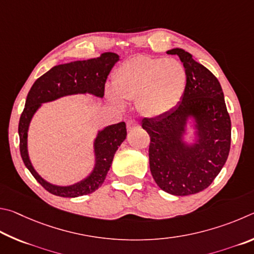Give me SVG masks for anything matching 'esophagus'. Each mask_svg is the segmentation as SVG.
<instances>
[{
	"label": "esophagus",
	"mask_w": 254,
	"mask_h": 254,
	"mask_svg": "<svg viewBox=\"0 0 254 254\" xmlns=\"http://www.w3.org/2000/svg\"><path fill=\"white\" fill-rule=\"evenodd\" d=\"M137 128H139V123L137 122L135 119H129L127 122V129L131 131V130H135Z\"/></svg>",
	"instance_id": "34e87169"
}]
</instances>
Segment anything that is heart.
<instances>
[{
    "mask_svg": "<svg viewBox=\"0 0 254 254\" xmlns=\"http://www.w3.org/2000/svg\"><path fill=\"white\" fill-rule=\"evenodd\" d=\"M186 83L188 75L180 61L137 56L115 71V92L108 95L116 104H120V98L136 100L137 108L146 117H161L179 104Z\"/></svg>",
    "mask_w": 254,
    "mask_h": 254,
    "instance_id": "heart-1",
    "label": "heart"
}]
</instances>
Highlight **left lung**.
Instances as JSON below:
<instances>
[{
  "label": "left lung",
  "instance_id": "left-lung-1",
  "mask_svg": "<svg viewBox=\"0 0 254 254\" xmlns=\"http://www.w3.org/2000/svg\"><path fill=\"white\" fill-rule=\"evenodd\" d=\"M188 75L186 89L179 105L161 117L143 119L148 132L149 167L156 184L177 196L196 194L207 189L228 159L231 146V119L219 80L189 52L173 49ZM194 114L200 140L185 148L180 137L186 119Z\"/></svg>",
  "mask_w": 254,
  "mask_h": 254
}]
</instances>
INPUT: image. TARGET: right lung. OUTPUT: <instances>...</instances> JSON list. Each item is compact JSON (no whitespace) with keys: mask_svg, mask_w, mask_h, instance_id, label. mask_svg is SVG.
<instances>
[{"mask_svg":"<svg viewBox=\"0 0 254 254\" xmlns=\"http://www.w3.org/2000/svg\"><path fill=\"white\" fill-rule=\"evenodd\" d=\"M118 58L116 53L105 52L96 59L56 65L41 75L30 89L19 122L20 153L24 165L49 193L61 197H77L88 195L99 189L113 163L116 150L126 138V124L122 122L111 125L100 131L95 143L97 156L95 170L81 183L68 188H60L47 183L31 165L26 149V136L31 118L42 102L55 100L62 96L90 92L95 96L104 97L107 78L118 61Z\"/></svg>","mask_w":254,"mask_h":254,"instance_id":"1","label":"right lung"}]
</instances>
